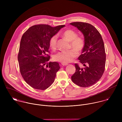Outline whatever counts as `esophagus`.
I'll return each instance as SVG.
<instances>
[{
    "label": "esophagus",
    "instance_id": "esophagus-1",
    "mask_svg": "<svg viewBox=\"0 0 122 122\" xmlns=\"http://www.w3.org/2000/svg\"><path fill=\"white\" fill-rule=\"evenodd\" d=\"M61 65H62V66H66V65H67L68 64H67V63H61Z\"/></svg>",
    "mask_w": 122,
    "mask_h": 122
}]
</instances>
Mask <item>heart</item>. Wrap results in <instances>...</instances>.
<instances>
[{
	"label": "heart",
	"mask_w": 122,
	"mask_h": 122,
	"mask_svg": "<svg viewBox=\"0 0 122 122\" xmlns=\"http://www.w3.org/2000/svg\"><path fill=\"white\" fill-rule=\"evenodd\" d=\"M64 37L67 41H71L70 48L73 49L67 51H61L55 55L54 59L63 63H67L72 62L77 56V52L80 53L83 49L85 46V41L81 37L78 36V34L71 29H67L62 34ZM57 36L54 35L49 40V46L51 49L55 50L57 47Z\"/></svg>",
	"instance_id": "1"
}]
</instances>
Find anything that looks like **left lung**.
I'll return each instance as SVG.
<instances>
[{"instance_id": "left-lung-1", "label": "left lung", "mask_w": 122, "mask_h": 122, "mask_svg": "<svg viewBox=\"0 0 122 122\" xmlns=\"http://www.w3.org/2000/svg\"><path fill=\"white\" fill-rule=\"evenodd\" d=\"M70 24L82 33L85 41L82 54L78 57L80 62L85 67L81 68L78 64H75L76 71L71 76V80L80 87H87L97 83L105 71V46L100 33L92 25L78 22Z\"/></svg>"}]
</instances>
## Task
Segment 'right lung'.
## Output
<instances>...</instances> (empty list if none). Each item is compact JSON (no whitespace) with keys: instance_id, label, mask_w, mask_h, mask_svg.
Returning a JSON list of instances; mask_svg holds the SVG:
<instances>
[{"instance_id":"obj_1","label":"right lung","mask_w":122,"mask_h":122,"mask_svg":"<svg viewBox=\"0 0 122 122\" xmlns=\"http://www.w3.org/2000/svg\"><path fill=\"white\" fill-rule=\"evenodd\" d=\"M65 26L34 25L23 35L18 55L19 68L22 77L32 88L44 90L54 82L60 66L56 62H48L49 40Z\"/></svg>"}]
</instances>
